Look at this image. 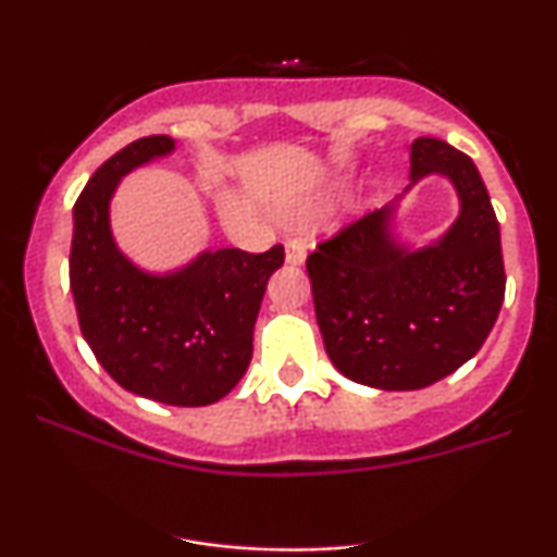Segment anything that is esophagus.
<instances>
[{
    "mask_svg": "<svg viewBox=\"0 0 557 557\" xmlns=\"http://www.w3.org/2000/svg\"><path fill=\"white\" fill-rule=\"evenodd\" d=\"M285 261L287 264L298 267L306 261V246L300 240H287L285 243Z\"/></svg>",
    "mask_w": 557,
    "mask_h": 557,
    "instance_id": "esophagus-1",
    "label": "esophagus"
}]
</instances>
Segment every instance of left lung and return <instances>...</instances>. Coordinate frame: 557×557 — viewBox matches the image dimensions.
<instances>
[{
	"label": "left lung",
	"mask_w": 557,
	"mask_h": 557,
	"mask_svg": "<svg viewBox=\"0 0 557 557\" xmlns=\"http://www.w3.org/2000/svg\"><path fill=\"white\" fill-rule=\"evenodd\" d=\"M426 175L447 177L461 201L443 238L424 248L395 240L393 201L306 259L324 350L359 385H434L476 356L500 314V225L476 164L445 140L417 138L411 185Z\"/></svg>",
	"instance_id": "8db88e82"
}]
</instances>
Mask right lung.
<instances>
[{"mask_svg": "<svg viewBox=\"0 0 557 557\" xmlns=\"http://www.w3.org/2000/svg\"><path fill=\"white\" fill-rule=\"evenodd\" d=\"M172 151L170 136L138 138L94 172L73 209L70 290L83 337L120 387L168 406H209L251 363L261 298L285 251L220 248L168 274L133 264L112 238L110 201L127 172Z\"/></svg>", "mask_w": 557, "mask_h": 557, "instance_id": "1", "label": "right lung"}]
</instances>
